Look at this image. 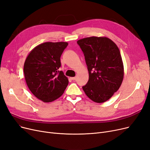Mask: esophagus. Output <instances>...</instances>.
<instances>
[{"instance_id":"1","label":"esophagus","mask_w":150,"mask_h":150,"mask_svg":"<svg viewBox=\"0 0 150 150\" xmlns=\"http://www.w3.org/2000/svg\"><path fill=\"white\" fill-rule=\"evenodd\" d=\"M70 79H71V80H75L76 79V76H74V77H71Z\"/></svg>"}]
</instances>
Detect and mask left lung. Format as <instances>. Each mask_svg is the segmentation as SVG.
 <instances>
[{
    "label": "left lung",
    "instance_id": "obj_1",
    "mask_svg": "<svg viewBox=\"0 0 150 150\" xmlns=\"http://www.w3.org/2000/svg\"><path fill=\"white\" fill-rule=\"evenodd\" d=\"M85 55L89 80L82 87L94 102L108 101L120 88L124 64L117 46L106 37L91 36L77 41Z\"/></svg>",
    "mask_w": 150,
    "mask_h": 150
}]
</instances>
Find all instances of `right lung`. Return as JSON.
I'll return each instance as SVG.
<instances>
[{
	"label": "right lung",
	"mask_w": 150,
	"mask_h": 150,
	"mask_svg": "<svg viewBox=\"0 0 150 150\" xmlns=\"http://www.w3.org/2000/svg\"><path fill=\"white\" fill-rule=\"evenodd\" d=\"M67 42H46L36 46L24 64L26 83L31 92L44 103L52 102L63 95L69 84L67 77L58 69Z\"/></svg>",
	"instance_id": "1"
}]
</instances>
